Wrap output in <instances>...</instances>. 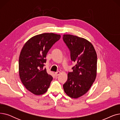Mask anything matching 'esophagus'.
Masks as SVG:
<instances>
[{
	"mask_svg": "<svg viewBox=\"0 0 120 120\" xmlns=\"http://www.w3.org/2000/svg\"><path fill=\"white\" fill-rule=\"evenodd\" d=\"M60 72H59V71L56 72L55 73V75L56 76H58V75L60 74Z\"/></svg>",
	"mask_w": 120,
	"mask_h": 120,
	"instance_id": "34e87169",
	"label": "esophagus"
}]
</instances>
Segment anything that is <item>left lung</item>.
<instances>
[{
    "mask_svg": "<svg viewBox=\"0 0 120 120\" xmlns=\"http://www.w3.org/2000/svg\"><path fill=\"white\" fill-rule=\"evenodd\" d=\"M63 39L70 50L71 61L76 64L68 74L64 90L69 97L78 98L88 91L95 80L97 54L92 44L83 38L64 34Z\"/></svg>",
    "mask_w": 120,
    "mask_h": 120,
    "instance_id": "obj_1",
    "label": "left lung"
}]
</instances>
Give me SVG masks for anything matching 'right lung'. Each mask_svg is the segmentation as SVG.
I'll return each mask as SVG.
<instances>
[{"instance_id": "add662e5", "label": "right lung", "mask_w": 120, "mask_h": 120, "mask_svg": "<svg viewBox=\"0 0 120 120\" xmlns=\"http://www.w3.org/2000/svg\"><path fill=\"white\" fill-rule=\"evenodd\" d=\"M61 37L60 34L44 33L34 36L24 45L19 58V73L23 85L36 95L47 92L52 77L48 74L44 63L47 54Z\"/></svg>"}]
</instances>
